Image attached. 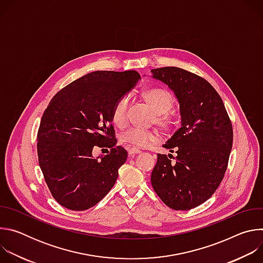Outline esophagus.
<instances>
[{"label":"esophagus","instance_id":"1","mask_svg":"<svg viewBox=\"0 0 263 263\" xmlns=\"http://www.w3.org/2000/svg\"><path fill=\"white\" fill-rule=\"evenodd\" d=\"M141 151L139 148H137V147H130L129 148V155L130 156H134V155H136V154H139Z\"/></svg>","mask_w":263,"mask_h":263}]
</instances>
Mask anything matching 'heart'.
I'll return each mask as SVG.
<instances>
[{
    "label": "heart",
    "instance_id": "obj_1",
    "mask_svg": "<svg viewBox=\"0 0 263 263\" xmlns=\"http://www.w3.org/2000/svg\"><path fill=\"white\" fill-rule=\"evenodd\" d=\"M142 99L146 105L155 112L156 122L164 127H171L175 122V112L171 109L173 105V98L171 93L158 87L146 89L142 93ZM127 97L119 99L114 108H112V121L117 125H122L126 119ZM121 139L133 146L143 147L147 144L156 142L160 139V134L157 130H148L144 128L132 127L121 134Z\"/></svg>",
    "mask_w": 263,
    "mask_h": 263
}]
</instances>
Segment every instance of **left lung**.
Returning a JSON list of instances; mask_svg holds the SVG:
<instances>
[{
  "instance_id": "obj_1",
  "label": "left lung",
  "mask_w": 263,
  "mask_h": 263,
  "mask_svg": "<svg viewBox=\"0 0 263 263\" xmlns=\"http://www.w3.org/2000/svg\"><path fill=\"white\" fill-rule=\"evenodd\" d=\"M151 72L175 92L181 115V128L163 144L177 156L157 155L151 183L170 208L190 210L214 194L226 173L232 124L221 98L204 78L175 66Z\"/></svg>"
}]
</instances>
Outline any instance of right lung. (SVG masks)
Listing matches in <instances>:
<instances>
[{
	"instance_id": "1",
	"label": "right lung",
	"mask_w": 263,
	"mask_h": 263,
	"mask_svg": "<svg viewBox=\"0 0 263 263\" xmlns=\"http://www.w3.org/2000/svg\"><path fill=\"white\" fill-rule=\"evenodd\" d=\"M139 79L135 70L92 71L49 103L37 133V154L49 190L61 206L89 209L114 187L128 153L116 146L112 108ZM96 146L110 151L93 159Z\"/></svg>"
}]
</instances>
